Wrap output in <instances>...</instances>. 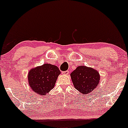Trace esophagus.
<instances>
[{
  "label": "esophagus",
  "mask_w": 128,
  "mask_h": 128,
  "mask_svg": "<svg viewBox=\"0 0 128 128\" xmlns=\"http://www.w3.org/2000/svg\"><path fill=\"white\" fill-rule=\"evenodd\" d=\"M69 73V72L68 70H66V71H64V72H62V74H68Z\"/></svg>",
  "instance_id": "obj_1"
}]
</instances>
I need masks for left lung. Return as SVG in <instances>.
I'll return each instance as SVG.
<instances>
[{"mask_svg": "<svg viewBox=\"0 0 128 128\" xmlns=\"http://www.w3.org/2000/svg\"><path fill=\"white\" fill-rule=\"evenodd\" d=\"M70 76L74 88L83 94H90L97 87L100 80L98 71L85 66H78Z\"/></svg>", "mask_w": 128, "mask_h": 128, "instance_id": "8db88e82", "label": "left lung"}]
</instances>
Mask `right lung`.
<instances>
[{
	"instance_id": "add662e5",
	"label": "right lung",
	"mask_w": 128,
	"mask_h": 128,
	"mask_svg": "<svg viewBox=\"0 0 128 128\" xmlns=\"http://www.w3.org/2000/svg\"><path fill=\"white\" fill-rule=\"evenodd\" d=\"M60 74L57 66L44 64L31 69L28 74V81L32 89L40 95H44L54 88Z\"/></svg>"
}]
</instances>
